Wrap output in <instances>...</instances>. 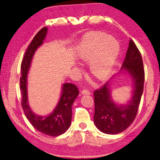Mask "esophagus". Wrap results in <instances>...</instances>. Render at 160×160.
<instances>
[{"label":"esophagus","instance_id":"34e87169","mask_svg":"<svg viewBox=\"0 0 160 160\" xmlns=\"http://www.w3.org/2000/svg\"><path fill=\"white\" fill-rule=\"evenodd\" d=\"M81 93L83 95H90L91 94V91L88 89H83L82 91H81Z\"/></svg>","mask_w":160,"mask_h":160}]
</instances>
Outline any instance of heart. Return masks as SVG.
<instances>
[{
	"instance_id": "1",
	"label": "heart",
	"mask_w": 160,
	"mask_h": 160,
	"mask_svg": "<svg viewBox=\"0 0 160 160\" xmlns=\"http://www.w3.org/2000/svg\"><path fill=\"white\" fill-rule=\"evenodd\" d=\"M120 52L116 40L105 33L92 32L84 37L77 51L78 57L90 62V70L99 80L106 78Z\"/></svg>"
}]
</instances>
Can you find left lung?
I'll return each mask as SVG.
<instances>
[{"label": "left lung", "mask_w": 160, "mask_h": 160, "mask_svg": "<svg viewBox=\"0 0 160 160\" xmlns=\"http://www.w3.org/2000/svg\"><path fill=\"white\" fill-rule=\"evenodd\" d=\"M122 69L127 71L133 82L132 96L125 105L112 100L109 82L94 91V123L104 133L115 135L126 130L134 121L144 91V70L141 53L131 39Z\"/></svg>", "instance_id": "left-lung-1"}]
</instances>
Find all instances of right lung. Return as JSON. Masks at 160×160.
<instances>
[{
    "label": "right lung",
    "mask_w": 160,
    "mask_h": 160,
    "mask_svg": "<svg viewBox=\"0 0 160 160\" xmlns=\"http://www.w3.org/2000/svg\"><path fill=\"white\" fill-rule=\"evenodd\" d=\"M47 32V27L40 29L27 49L21 63L22 76L20 78V89L22 93V109L30 123L42 133L56 137L65 132L70 127L72 118V105L79 94V91L73 84H63L58 103L52 113L46 116L33 113L30 108L28 98V73L33 54L37 49L42 45Z\"/></svg>",
    "instance_id": "right-lung-1"
}]
</instances>
